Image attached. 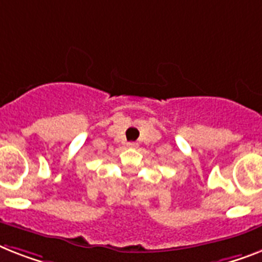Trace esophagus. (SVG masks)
<instances>
[{
	"label": "esophagus",
	"mask_w": 262,
	"mask_h": 262,
	"mask_svg": "<svg viewBox=\"0 0 262 262\" xmlns=\"http://www.w3.org/2000/svg\"><path fill=\"white\" fill-rule=\"evenodd\" d=\"M127 146L131 147V148H135V147H138V143H135V142H129V143H127Z\"/></svg>",
	"instance_id": "34e87169"
}]
</instances>
